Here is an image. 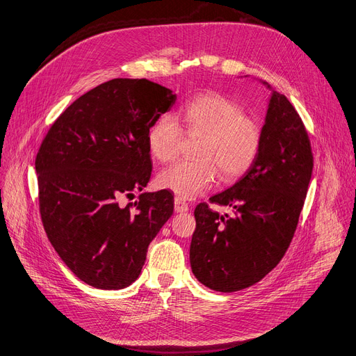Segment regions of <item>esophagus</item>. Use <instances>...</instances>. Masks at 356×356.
Returning a JSON list of instances; mask_svg holds the SVG:
<instances>
[{
  "label": "esophagus",
  "instance_id": "1",
  "mask_svg": "<svg viewBox=\"0 0 356 356\" xmlns=\"http://www.w3.org/2000/svg\"><path fill=\"white\" fill-rule=\"evenodd\" d=\"M189 209V207H188V204L183 201L181 198H176L175 200V211L176 213H186Z\"/></svg>",
  "mask_w": 356,
  "mask_h": 356
}]
</instances>
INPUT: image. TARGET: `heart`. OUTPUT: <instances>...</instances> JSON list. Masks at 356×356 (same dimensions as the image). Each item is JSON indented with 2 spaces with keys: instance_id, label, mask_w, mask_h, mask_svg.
I'll return each instance as SVG.
<instances>
[{
  "instance_id": "obj_1",
  "label": "heart",
  "mask_w": 356,
  "mask_h": 356,
  "mask_svg": "<svg viewBox=\"0 0 356 356\" xmlns=\"http://www.w3.org/2000/svg\"><path fill=\"white\" fill-rule=\"evenodd\" d=\"M188 131H201L196 160H181L158 175V185L192 200L213 188L218 171L225 180L242 176L259 152L262 131L241 105L218 92L188 101L176 114ZM181 127L173 115L158 117L148 130V147L158 161H171L180 149Z\"/></svg>"
}]
</instances>
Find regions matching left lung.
I'll return each mask as SVG.
<instances>
[{"label": "left lung", "instance_id": "obj_1", "mask_svg": "<svg viewBox=\"0 0 356 356\" xmlns=\"http://www.w3.org/2000/svg\"><path fill=\"white\" fill-rule=\"evenodd\" d=\"M271 90L254 164L229 189L209 198L233 209L221 216L205 202L195 208L191 242L195 277L217 292L258 283L279 264L298 226L312 176L308 134L289 99Z\"/></svg>", "mask_w": 356, "mask_h": 356}]
</instances>
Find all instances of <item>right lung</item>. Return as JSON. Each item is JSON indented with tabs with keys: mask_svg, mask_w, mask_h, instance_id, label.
<instances>
[{
	"mask_svg": "<svg viewBox=\"0 0 356 356\" xmlns=\"http://www.w3.org/2000/svg\"><path fill=\"white\" fill-rule=\"evenodd\" d=\"M147 79H113L65 110L36 155L39 208L51 245L76 277L118 291L134 283L152 239L173 216L168 191L143 192L151 179L148 130L176 104Z\"/></svg>",
	"mask_w": 356,
	"mask_h": 356,
	"instance_id": "1",
	"label": "right lung"
}]
</instances>
